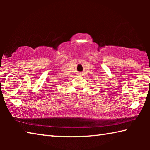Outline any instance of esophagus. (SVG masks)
<instances>
[{
    "mask_svg": "<svg viewBox=\"0 0 150 150\" xmlns=\"http://www.w3.org/2000/svg\"><path fill=\"white\" fill-rule=\"evenodd\" d=\"M79 75H82V74H81V73H80V74H79Z\"/></svg>",
    "mask_w": 150,
    "mask_h": 150,
    "instance_id": "esophagus-1",
    "label": "esophagus"
}]
</instances>
